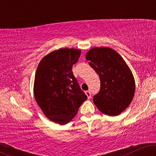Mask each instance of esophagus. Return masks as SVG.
I'll use <instances>...</instances> for the list:
<instances>
[{
    "label": "esophagus",
    "mask_w": 156,
    "mask_h": 156,
    "mask_svg": "<svg viewBox=\"0 0 156 156\" xmlns=\"http://www.w3.org/2000/svg\"><path fill=\"white\" fill-rule=\"evenodd\" d=\"M85 93H86V94H87V98H91V96H92V94H91V92L90 91H87V92H85Z\"/></svg>",
    "instance_id": "esophagus-1"
}]
</instances>
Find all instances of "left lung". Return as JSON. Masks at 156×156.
<instances>
[{"label":"left lung","mask_w":156,"mask_h":156,"mask_svg":"<svg viewBox=\"0 0 156 156\" xmlns=\"http://www.w3.org/2000/svg\"><path fill=\"white\" fill-rule=\"evenodd\" d=\"M86 58L99 75L101 89L93 98L97 108L108 116H117L129 106L135 93V80L129 67L117 51L93 48Z\"/></svg>","instance_id":"1"}]
</instances>
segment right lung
<instances>
[{"mask_svg":"<svg viewBox=\"0 0 156 156\" xmlns=\"http://www.w3.org/2000/svg\"><path fill=\"white\" fill-rule=\"evenodd\" d=\"M80 53L74 48L56 50L41 60L36 71V101L50 120L60 125L72 120L87 99L72 71Z\"/></svg>","mask_w":156,"mask_h":156,"instance_id":"1","label":"right lung"}]
</instances>
